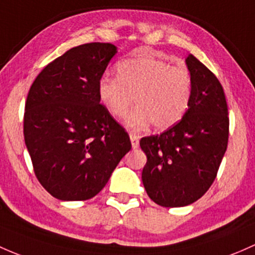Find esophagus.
Here are the masks:
<instances>
[{
	"mask_svg": "<svg viewBox=\"0 0 255 255\" xmlns=\"http://www.w3.org/2000/svg\"><path fill=\"white\" fill-rule=\"evenodd\" d=\"M130 143H132V148L136 149L139 148V136L135 134V133H129Z\"/></svg>",
	"mask_w": 255,
	"mask_h": 255,
	"instance_id": "obj_1",
	"label": "esophagus"
}]
</instances>
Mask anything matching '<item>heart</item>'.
Segmentation results:
<instances>
[{
    "label": "heart",
    "mask_w": 255,
    "mask_h": 255,
    "mask_svg": "<svg viewBox=\"0 0 255 255\" xmlns=\"http://www.w3.org/2000/svg\"><path fill=\"white\" fill-rule=\"evenodd\" d=\"M117 76L99 80L98 95L104 107L116 119H123L134 103L138 107L128 116L127 125L156 130L177 125L191 104L193 83L184 67L150 55H136L117 64Z\"/></svg>",
    "instance_id": "obj_1"
}]
</instances>
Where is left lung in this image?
<instances>
[{
	"label": "left lung",
	"mask_w": 255,
	"mask_h": 255,
	"mask_svg": "<svg viewBox=\"0 0 255 255\" xmlns=\"http://www.w3.org/2000/svg\"><path fill=\"white\" fill-rule=\"evenodd\" d=\"M186 64L193 83L186 115L161 134L140 139L148 157L141 172L144 188L165 208L189 205L205 194L229 141V111L219 79L193 55Z\"/></svg>",
	"instance_id": "8db88e82"
}]
</instances>
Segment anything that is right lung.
<instances>
[{"label": "right lung", "mask_w": 255, "mask_h": 255, "mask_svg": "<svg viewBox=\"0 0 255 255\" xmlns=\"http://www.w3.org/2000/svg\"><path fill=\"white\" fill-rule=\"evenodd\" d=\"M116 53L109 42L73 47L47 64L29 90L24 140L36 178L60 200L95 197L132 149L128 133L98 95Z\"/></svg>", "instance_id": "obj_1"}]
</instances>
